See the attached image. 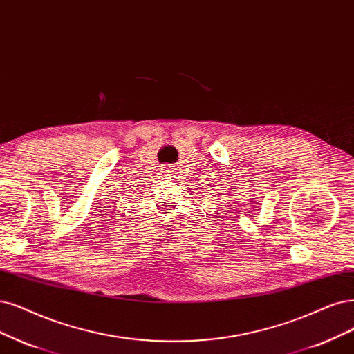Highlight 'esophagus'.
I'll return each mask as SVG.
<instances>
[{"label": "esophagus", "mask_w": 354, "mask_h": 354, "mask_svg": "<svg viewBox=\"0 0 354 354\" xmlns=\"http://www.w3.org/2000/svg\"><path fill=\"white\" fill-rule=\"evenodd\" d=\"M160 172L163 176L170 178V175H172V169H170L169 166H163V167H160Z\"/></svg>", "instance_id": "34e87169"}]
</instances>
